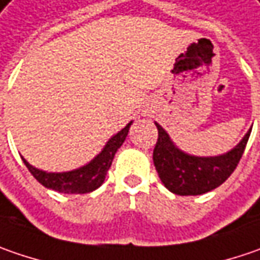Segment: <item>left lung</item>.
I'll list each match as a JSON object with an SVG mask.
<instances>
[{"label": "left lung", "instance_id": "1", "mask_svg": "<svg viewBox=\"0 0 260 260\" xmlns=\"http://www.w3.org/2000/svg\"><path fill=\"white\" fill-rule=\"evenodd\" d=\"M154 123L158 129V140L152 152L155 170L164 186L182 197L202 195L224 183L240 161L252 132L250 128L230 151L212 157H199L177 148L167 131L157 122Z\"/></svg>", "mask_w": 260, "mask_h": 260}]
</instances>
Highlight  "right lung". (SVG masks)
<instances>
[{"mask_svg":"<svg viewBox=\"0 0 260 260\" xmlns=\"http://www.w3.org/2000/svg\"><path fill=\"white\" fill-rule=\"evenodd\" d=\"M131 125H132V120L123 129L119 131L118 134H115L106 142L103 150L99 152L91 161L70 172H61V173L45 172L31 166L24 157L21 158L28 169V172L45 187L59 192V193H88V192L96 190L97 187L102 186V183L105 182L108 170L113 161V157L123 141L126 140Z\"/></svg>","mask_w":260,"mask_h":260,"instance_id":"add662e5","label":"right lung"}]
</instances>
